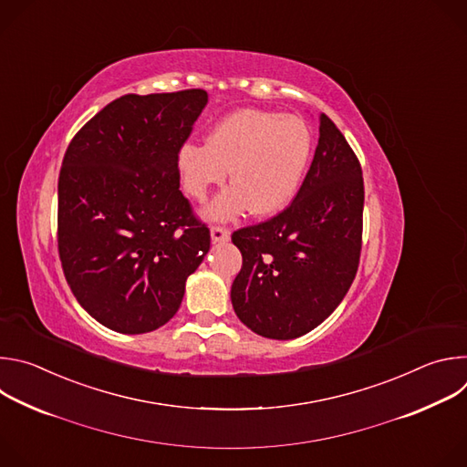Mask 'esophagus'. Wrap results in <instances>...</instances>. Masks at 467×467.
Here are the masks:
<instances>
[{
    "instance_id": "34e87169",
    "label": "esophagus",
    "mask_w": 467,
    "mask_h": 467,
    "mask_svg": "<svg viewBox=\"0 0 467 467\" xmlns=\"http://www.w3.org/2000/svg\"><path fill=\"white\" fill-rule=\"evenodd\" d=\"M211 238H213L214 244H222V242H227L231 238V233L225 227H213L211 229Z\"/></svg>"
}]
</instances>
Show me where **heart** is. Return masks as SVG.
<instances>
[{
	"label": "heart",
	"instance_id": "obj_1",
	"mask_svg": "<svg viewBox=\"0 0 467 467\" xmlns=\"http://www.w3.org/2000/svg\"><path fill=\"white\" fill-rule=\"evenodd\" d=\"M312 150L303 119L279 112L244 109L223 118L207 144H184L177 164L188 193L203 202L231 170V186L207 205L211 222H231L281 213L299 190Z\"/></svg>",
	"mask_w": 467,
	"mask_h": 467
}]
</instances>
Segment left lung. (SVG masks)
Returning a JSON list of instances; mask_svg holds the SVG:
<instances>
[{
    "mask_svg": "<svg viewBox=\"0 0 467 467\" xmlns=\"http://www.w3.org/2000/svg\"><path fill=\"white\" fill-rule=\"evenodd\" d=\"M364 181L338 127L319 114V140L294 202L233 233L242 270L231 288L240 321L272 340L299 338L346 297L362 247Z\"/></svg>",
    "mask_w": 467,
    "mask_h": 467,
    "instance_id": "8db88e82",
    "label": "left lung"
}]
</instances>
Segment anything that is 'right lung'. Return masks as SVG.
Listing matches in <instances>:
<instances>
[{
    "mask_svg": "<svg viewBox=\"0 0 467 467\" xmlns=\"http://www.w3.org/2000/svg\"><path fill=\"white\" fill-rule=\"evenodd\" d=\"M205 90L127 94L70 142L58 175V254L79 305L121 335L168 323L211 233L179 190L177 155Z\"/></svg>",
    "mask_w": 467,
    "mask_h": 467,
    "instance_id": "obj_1",
    "label": "right lung"
}]
</instances>
